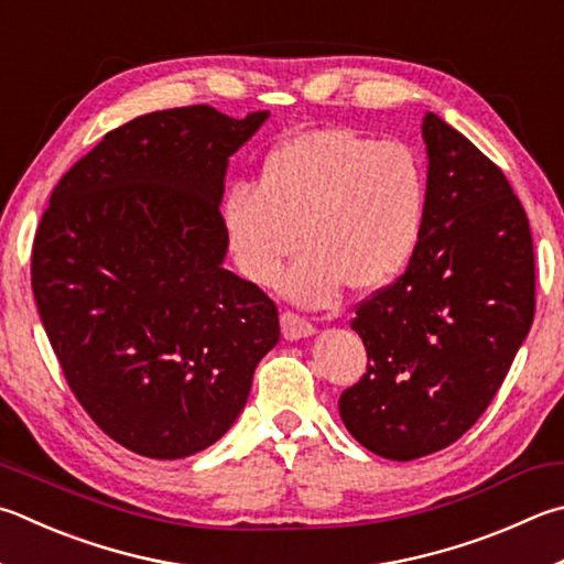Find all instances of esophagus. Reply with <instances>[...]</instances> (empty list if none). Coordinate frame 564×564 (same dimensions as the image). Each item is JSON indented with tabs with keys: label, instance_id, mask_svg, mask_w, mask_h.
<instances>
[{
	"label": "esophagus",
	"instance_id": "1",
	"mask_svg": "<svg viewBox=\"0 0 564 564\" xmlns=\"http://www.w3.org/2000/svg\"><path fill=\"white\" fill-rule=\"evenodd\" d=\"M281 330L285 340H303V337H311L315 333V327L311 321H305L303 315L283 311L281 313Z\"/></svg>",
	"mask_w": 564,
	"mask_h": 564
}]
</instances>
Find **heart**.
Wrapping results in <instances>:
<instances>
[{
  "mask_svg": "<svg viewBox=\"0 0 564 564\" xmlns=\"http://www.w3.org/2000/svg\"><path fill=\"white\" fill-rule=\"evenodd\" d=\"M426 217V175L414 150L347 128L299 132L265 155L259 184L221 199L224 239L239 273L269 289L303 253L283 291L327 305L347 283L377 291L406 269Z\"/></svg>",
  "mask_w": 564,
  "mask_h": 564,
  "instance_id": "obj_1",
  "label": "heart"
}]
</instances>
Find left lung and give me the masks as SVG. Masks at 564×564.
<instances>
[{
  "label": "left lung",
  "mask_w": 564,
  "mask_h": 564,
  "mask_svg": "<svg viewBox=\"0 0 564 564\" xmlns=\"http://www.w3.org/2000/svg\"><path fill=\"white\" fill-rule=\"evenodd\" d=\"M426 217L406 271L357 305L367 372L340 416L372 454L412 460L464 436L503 384L535 315V253L503 172L434 112Z\"/></svg>",
  "instance_id": "obj_1"
}]
</instances>
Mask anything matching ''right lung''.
<instances>
[{"label":"right lung","instance_id":"right-lung-1","mask_svg":"<svg viewBox=\"0 0 564 564\" xmlns=\"http://www.w3.org/2000/svg\"><path fill=\"white\" fill-rule=\"evenodd\" d=\"M269 112L212 106L126 122L51 192L32 289L51 347L88 416L148 458H184L229 432L279 308L224 269L229 158Z\"/></svg>","mask_w":564,"mask_h":564}]
</instances>
